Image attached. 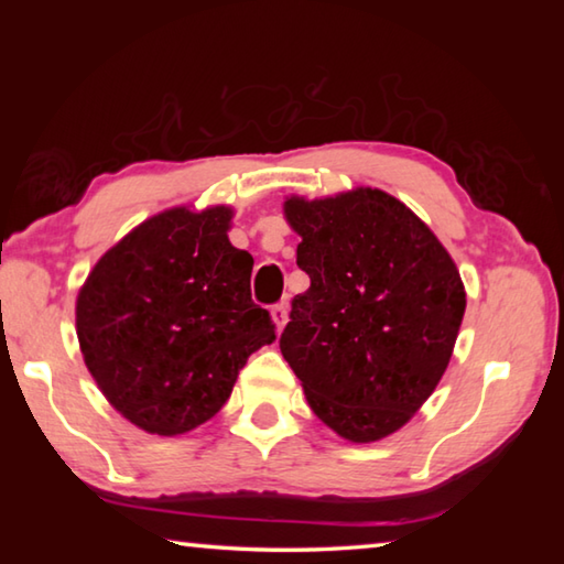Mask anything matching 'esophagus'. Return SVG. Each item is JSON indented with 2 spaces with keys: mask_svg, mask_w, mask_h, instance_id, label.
<instances>
[{
  "mask_svg": "<svg viewBox=\"0 0 564 564\" xmlns=\"http://www.w3.org/2000/svg\"><path fill=\"white\" fill-rule=\"evenodd\" d=\"M271 318H273V323H275V328L283 330L285 323H289V305H285V303H275L273 308H271Z\"/></svg>",
  "mask_w": 564,
  "mask_h": 564,
  "instance_id": "34e87169",
  "label": "esophagus"
}]
</instances>
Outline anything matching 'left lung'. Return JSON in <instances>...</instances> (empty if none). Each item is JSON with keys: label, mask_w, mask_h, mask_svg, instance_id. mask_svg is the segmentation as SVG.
Listing matches in <instances>:
<instances>
[{"label": "left lung", "mask_w": 564, "mask_h": 564, "mask_svg": "<svg viewBox=\"0 0 564 564\" xmlns=\"http://www.w3.org/2000/svg\"><path fill=\"white\" fill-rule=\"evenodd\" d=\"M283 212L311 279L291 303L283 358L330 431L380 441L441 383L465 313L460 273L431 228L380 188L291 196Z\"/></svg>", "instance_id": "8db88e82"}]
</instances>
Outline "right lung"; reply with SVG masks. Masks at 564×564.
Returning a JSON list of instances; mask_svg holds the SVG:
<instances>
[{
	"mask_svg": "<svg viewBox=\"0 0 564 564\" xmlns=\"http://www.w3.org/2000/svg\"><path fill=\"white\" fill-rule=\"evenodd\" d=\"M234 212L169 208L94 265L76 299L89 373L119 413L151 435L214 417L251 352L275 340L251 301L253 259L228 241Z\"/></svg>",
	"mask_w": 564,
	"mask_h": 564,
	"instance_id": "right-lung-1",
	"label": "right lung"
}]
</instances>
